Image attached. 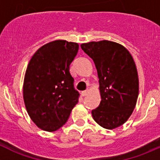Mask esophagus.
I'll use <instances>...</instances> for the list:
<instances>
[{
    "label": "esophagus",
    "instance_id": "34e87169",
    "mask_svg": "<svg viewBox=\"0 0 160 160\" xmlns=\"http://www.w3.org/2000/svg\"><path fill=\"white\" fill-rule=\"evenodd\" d=\"M89 92H90V90L87 89H86V90L82 91V95L83 97H86V96H87L88 94L89 93Z\"/></svg>",
    "mask_w": 160,
    "mask_h": 160
}]
</instances>
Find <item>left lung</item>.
<instances>
[{
	"instance_id": "obj_1",
	"label": "left lung",
	"mask_w": 160,
	"mask_h": 160,
	"mask_svg": "<svg viewBox=\"0 0 160 160\" xmlns=\"http://www.w3.org/2000/svg\"><path fill=\"white\" fill-rule=\"evenodd\" d=\"M81 48L92 59L97 70L101 101L92 111L100 127L112 130L127 121L136 106L139 80L130 52L110 41L91 42Z\"/></svg>"
}]
</instances>
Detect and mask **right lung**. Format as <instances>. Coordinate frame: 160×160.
<instances>
[{
	"label": "right lung",
	"mask_w": 160,
	"mask_h": 160,
	"mask_svg": "<svg viewBox=\"0 0 160 160\" xmlns=\"http://www.w3.org/2000/svg\"><path fill=\"white\" fill-rule=\"evenodd\" d=\"M74 42L56 40L41 47L30 59L23 82L27 113L45 131L59 130L78 102L70 64L78 51Z\"/></svg>",
	"instance_id": "add662e5"
}]
</instances>
